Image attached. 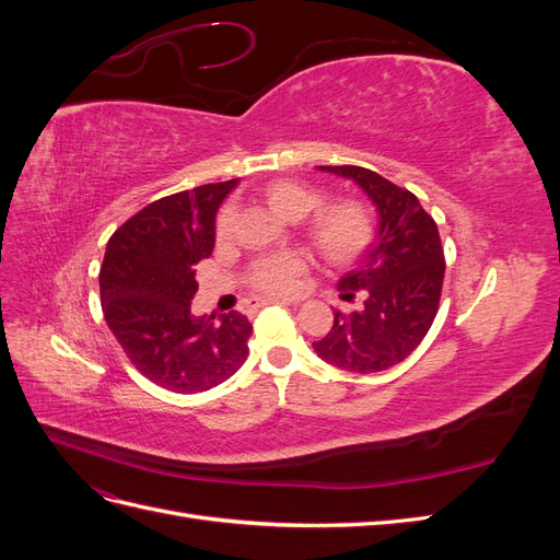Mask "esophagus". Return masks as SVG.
Masks as SVG:
<instances>
[{"instance_id":"1","label":"esophagus","mask_w":560,"mask_h":560,"mask_svg":"<svg viewBox=\"0 0 560 560\" xmlns=\"http://www.w3.org/2000/svg\"><path fill=\"white\" fill-rule=\"evenodd\" d=\"M273 303H280V306H299L301 299H280V296H264V299H257V303L254 306L261 308V306H273Z\"/></svg>"}]
</instances>
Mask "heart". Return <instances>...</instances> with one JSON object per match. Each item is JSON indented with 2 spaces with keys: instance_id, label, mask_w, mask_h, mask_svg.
<instances>
[{
  "instance_id": "heart-1",
  "label": "heart",
  "mask_w": 560,
  "mask_h": 560,
  "mask_svg": "<svg viewBox=\"0 0 560 560\" xmlns=\"http://www.w3.org/2000/svg\"><path fill=\"white\" fill-rule=\"evenodd\" d=\"M264 196L268 206L284 219H301L322 202V196L313 186L299 184L292 179L270 182ZM317 208V207H316ZM318 209V208H317ZM235 224V208L226 206L219 212L217 233L219 238H226ZM308 238L322 259L329 264L343 266L358 259L371 241V219L358 200H331L315 211L308 224ZM306 270V261L299 254H276L257 261L252 268V284L268 294H290L296 290L299 278Z\"/></svg>"
}]
</instances>
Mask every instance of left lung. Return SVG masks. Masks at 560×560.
<instances>
[{"mask_svg":"<svg viewBox=\"0 0 560 560\" xmlns=\"http://www.w3.org/2000/svg\"><path fill=\"white\" fill-rule=\"evenodd\" d=\"M317 171L358 184L374 202L378 226L360 264L338 280L341 299L362 296V308L334 311L331 331L313 348L331 366L376 374L409 358L432 327L446 270L442 238L420 200L378 173L358 165Z\"/></svg>","mask_w":560,"mask_h":560,"instance_id":"8db88e82","label":"left lung"}]
</instances>
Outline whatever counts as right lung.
<instances>
[{"label":"right lung","instance_id":"add662e5","mask_svg":"<svg viewBox=\"0 0 560 560\" xmlns=\"http://www.w3.org/2000/svg\"><path fill=\"white\" fill-rule=\"evenodd\" d=\"M238 182L149 202L107 243L100 268L107 325L135 369L171 393H202L247 360L252 325L243 313H191L194 266L212 254L217 210Z\"/></svg>","mask_w":560,"mask_h":560}]
</instances>
